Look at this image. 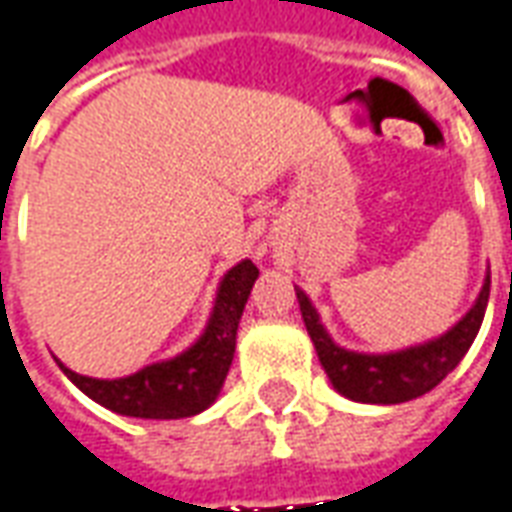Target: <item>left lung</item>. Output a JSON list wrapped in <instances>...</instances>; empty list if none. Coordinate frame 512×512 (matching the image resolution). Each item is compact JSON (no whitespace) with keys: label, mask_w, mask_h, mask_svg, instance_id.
Returning <instances> with one entry per match:
<instances>
[{"label":"left lung","mask_w":512,"mask_h":512,"mask_svg":"<svg viewBox=\"0 0 512 512\" xmlns=\"http://www.w3.org/2000/svg\"><path fill=\"white\" fill-rule=\"evenodd\" d=\"M488 293H491V274L485 271L483 288L477 293L474 304L447 332L430 337L425 343L397 348V351L367 354V351H351L334 343L329 329L323 326L321 312L315 310L310 296L296 285L301 318L332 386L354 403H376V406H395V403L414 400L450 376L480 332L485 307H488Z\"/></svg>","instance_id":"1"}]
</instances>
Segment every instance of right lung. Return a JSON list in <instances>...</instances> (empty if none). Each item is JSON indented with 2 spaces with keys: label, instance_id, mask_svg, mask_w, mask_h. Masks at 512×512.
<instances>
[{
  "label": "right lung",
  "instance_id": "add662e5",
  "mask_svg": "<svg viewBox=\"0 0 512 512\" xmlns=\"http://www.w3.org/2000/svg\"><path fill=\"white\" fill-rule=\"evenodd\" d=\"M260 271L252 260L224 271L202 334L180 354L123 378H93L57 365L84 395L115 414L136 419L197 417L216 403L235 354V334Z\"/></svg>",
  "mask_w": 512,
  "mask_h": 512
}]
</instances>
